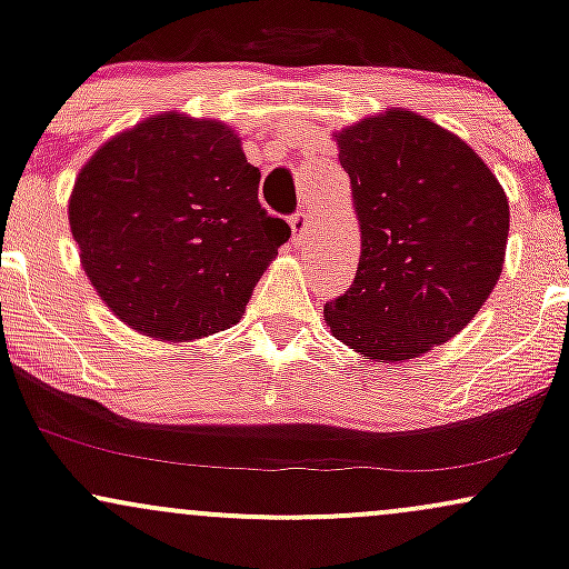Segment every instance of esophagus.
<instances>
[{
	"mask_svg": "<svg viewBox=\"0 0 569 569\" xmlns=\"http://www.w3.org/2000/svg\"><path fill=\"white\" fill-rule=\"evenodd\" d=\"M289 224H291V238H293V243H297V246H302V243H307V240L312 238V219H310V213L297 211L289 219Z\"/></svg>",
	"mask_w": 569,
	"mask_h": 569,
	"instance_id": "1",
	"label": "esophagus"
}]
</instances>
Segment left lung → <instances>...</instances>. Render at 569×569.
<instances>
[{"mask_svg": "<svg viewBox=\"0 0 569 569\" xmlns=\"http://www.w3.org/2000/svg\"><path fill=\"white\" fill-rule=\"evenodd\" d=\"M337 147L361 259L323 321L358 356L403 363L466 329L492 293L506 262V192L460 136L407 109L342 128Z\"/></svg>", "mask_w": 569, "mask_h": 569, "instance_id": "1", "label": "left lung"}]
</instances>
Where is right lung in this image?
<instances>
[{
    "mask_svg": "<svg viewBox=\"0 0 569 569\" xmlns=\"http://www.w3.org/2000/svg\"><path fill=\"white\" fill-rule=\"evenodd\" d=\"M259 168L219 120L152 114L77 173L71 238L101 302L160 342H192L243 318L289 240L259 202Z\"/></svg>",
    "mask_w": 569,
    "mask_h": 569,
    "instance_id": "obj_1",
    "label": "right lung"
}]
</instances>
